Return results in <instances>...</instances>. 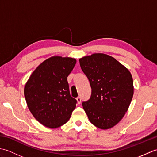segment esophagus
<instances>
[{"label": "esophagus", "mask_w": 157, "mask_h": 157, "mask_svg": "<svg viewBox=\"0 0 157 157\" xmlns=\"http://www.w3.org/2000/svg\"><path fill=\"white\" fill-rule=\"evenodd\" d=\"M76 100H77V102H78V104H80V103H81V101H82L81 97H79H79H78V98H76Z\"/></svg>", "instance_id": "1"}]
</instances>
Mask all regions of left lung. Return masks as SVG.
I'll use <instances>...</instances> for the list:
<instances>
[{
  "label": "left lung",
  "instance_id": "left-lung-1",
  "mask_svg": "<svg viewBox=\"0 0 157 157\" xmlns=\"http://www.w3.org/2000/svg\"><path fill=\"white\" fill-rule=\"evenodd\" d=\"M92 88L90 98L82 102L93 125L107 129L117 124L128 111L134 95L131 73L112 56L94 53L79 60Z\"/></svg>",
  "mask_w": 157,
  "mask_h": 157
}]
</instances>
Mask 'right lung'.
I'll return each mask as SVG.
<instances>
[{
	"instance_id": "right-lung-1",
	"label": "right lung",
	"mask_w": 157,
	"mask_h": 157,
	"mask_svg": "<svg viewBox=\"0 0 157 157\" xmlns=\"http://www.w3.org/2000/svg\"><path fill=\"white\" fill-rule=\"evenodd\" d=\"M75 59L54 56L36 68L25 85L28 109L38 121L49 128L64 125L71 117L77 101L70 95L67 77Z\"/></svg>"
}]
</instances>
